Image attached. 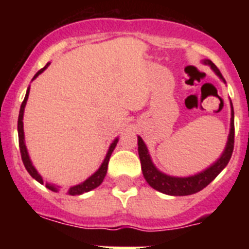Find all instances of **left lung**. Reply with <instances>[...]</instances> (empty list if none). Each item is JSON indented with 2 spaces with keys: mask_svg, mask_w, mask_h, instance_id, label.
<instances>
[{
  "mask_svg": "<svg viewBox=\"0 0 249 249\" xmlns=\"http://www.w3.org/2000/svg\"><path fill=\"white\" fill-rule=\"evenodd\" d=\"M204 63L210 65L213 71L218 74L219 78L224 81L221 71H219L217 66L212 61L206 59ZM231 106H232V103H231ZM233 148H234V112H233V106L232 118H231V131L230 136H228V142L226 149H224V152L215 163H213L210 168H207L206 171L198 173V175L191 176V177H171V176H167L164 173L160 172L155 167V164L152 163L151 157H149L144 142L142 141V138L138 137V155H140L142 172H143L147 183L152 188H155V190L169 196H188L203 190L204 187L208 186L221 173L222 169L227 166L231 157H232Z\"/></svg>",
  "mask_w": 249,
  "mask_h": 249,
  "instance_id": "1",
  "label": "left lung"
}]
</instances>
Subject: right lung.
Returning a JSON list of instances; mask_svg holds the SVG:
<instances>
[{"mask_svg":"<svg viewBox=\"0 0 249 249\" xmlns=\"http://www.w3.org/2000/svg\"><path fill=\"white\" fill-rule=\"evenodd\" d=\"M47 66H48V63L45 66V67L41 68V70H39L36 74H35L34 80L36 78L37 76H38L39 73H42V72L45 71L46 68H47ZM28 93H30V89H27L25 100H23V102H22V105H21V108H19V114H18V122H17V129H18L19 152H21L22 162H23V164H25L26 169H27V172L30 173V175L32 176V177H34L37 182H39L41 184H43L42 177H41V176L37 173V171L35 169V167L32 166V163H31L30 157H28V153H27V148H26V144H25V136H23V122H22V120H23V111H25V106H26V102H27ZM117 142H118V140L113 141V143H112L111 147H109L108 152H107V156H106L105 160H103V163L101 164V167L98 168L97 172L93 173V175H92L89 179H86L83 183L71 187V188L67 191L68 195H71V196L82 195V193L94 190L96 187H98L101 183H102L103 178H105L106 173H107V168H108L109 157H111L112 152H113V149H114V147H116V144H117ZM46 187H47L48 190L53 191V192H57V191H58V188H57V187H54L53 184H51V183H46Z\"/></svg>","mask_w":249,"mask_h":249,"instance_id":"right-lung-1","label":"right lung"}]
</instances>
